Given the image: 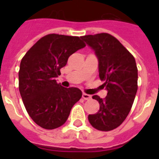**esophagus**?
<instances>
[{
  "label": "esophagus",
  "mask_w": 159,
  "mask_h": 159,
  "mask_svg": "<svg viewBox=\"0 0 159 159\" xmlns=\"http://www.w3.org/2000/svg\"><path fill=\"white\" fill-rule=\"evenodd\" d=\"M83 99H84V100H89V99H91V95L87 94V93H83Z\"/></svg>",
  "instance_id": "obj_1"
}]
</instances>
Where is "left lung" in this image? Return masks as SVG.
<instances>
[{
    "label": "left lung",
    "instance_id": "obj_1",
    "mask_svg": "<svg viewBox=\"0 0 159 159\" xmlns=\"http://www.w3.org/2000/svg\"><path fill=\"white\" fill-rule=\"evenodd\" d=\"M81 38L94 51L99 61V76L107 90L105 99L93 96L99 101L100 110L89 115V121L96 129L110 131L122 124L134 103L138 89L135 59L110 34L88 35Z\"/></svg>",
    "mask_w": 159,
    "mask_h": 159
}]
</instances>
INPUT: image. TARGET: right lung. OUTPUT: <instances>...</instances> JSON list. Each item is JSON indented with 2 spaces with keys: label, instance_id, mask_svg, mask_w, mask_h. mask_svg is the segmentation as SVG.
Masks as SVG:
<instances>
[{
  "label": "right lung",
  "instance_id": "obj_1",
  "mask_svg": "<svg viewBox=\"0 0 159 159\" xmlns=\"http://www.w3.org/2000/svg\"><path fill=\"white\" fill-rule=\"evenodd\" d=\"M85 46L78 36L49 34L23 57L19 71V93L30 117L43 129H53L63 125L81 99L79 89L62 87L56 77L70 56Z\"/></svg>",
  "mask_w": 159,
  "mask_h": 159
}]
</instances>
